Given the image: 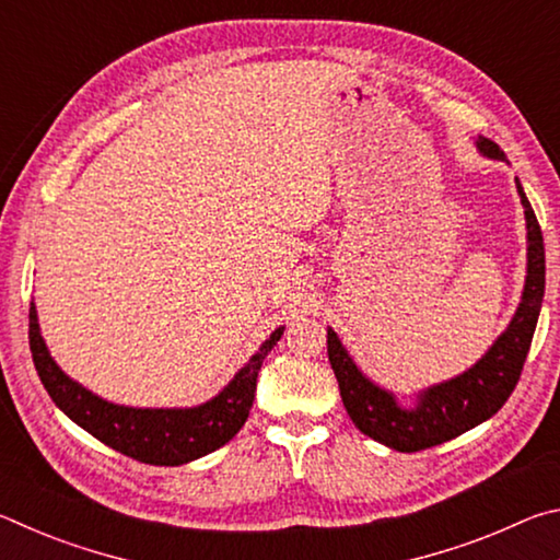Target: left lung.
Masks as SVG:
<instances>
[{"label":"left lung","mask_w":560,"mask_h":560,"mask_svg":"<svg viewBox=\"0 0 560 560\" xmlns=\"http://www.w3.org/2000/svg\"><path fill=\"white\" fill-rule=\"evenodd\" d=\"M474 145L485 158L506 160L494 140L477 138ZM516 192L526 217V281L514 318L509 320L489 350L467 371L450 381L424 387L412 405H402L395 393L373 383L350 358L334 328H328V360L343 397V407L355 428L368 438L397 452H420L459 438L501 410L518 383L530 338L541 314L546 289L544 234L530 202L516 177Z\"/></svg>","instance_id":"8db88e82"}]
</instances>
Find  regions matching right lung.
Segmentation results:
<instances>
[{"instance_id": "right-lung-1", "label": "right lung", "mask_w": 560, "mask_h": 560, "mask_svg": "<svg viewBox=\"0 0 560 560\" xmlns=\"http://www.w3.org/2000/svg\"><path fill=\"white\" fill-rule=\"evenodd\" d=\"M283 336V326L264 340L220 393L195 407H128L91 393L66 375L44 343L36 306L30 308L32 358L56 407L93 438L126 457L155 467H179L230 442L249 417L264 358Z\"/></svg>"}]
</instances>
